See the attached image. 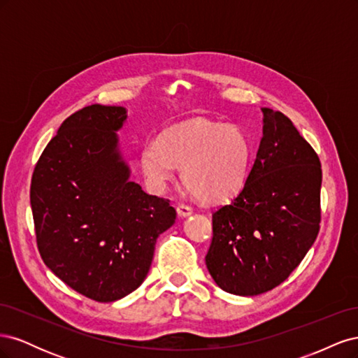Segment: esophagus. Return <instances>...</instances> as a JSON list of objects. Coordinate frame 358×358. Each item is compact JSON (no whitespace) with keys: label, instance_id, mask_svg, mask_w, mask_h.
I'll return each mask as SVG.
<instances>
[{"label":"esophagus","instance_id":"obj_1","mask_svg":"<svg viewBox=\"0 0 358 358\" xmlns=\"http://www.w3.org/2000/svg\"><path fill=\"white\" fill-rule=\"evenodd\" d=\"M176 212L180 218H187V216H189L192 213V208H189V206H187V204H179L176 208Z\"/></svg>","mask_w":358,"mask_h":358}]
</instances>
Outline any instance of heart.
<instances>
[{"mask_svg":"<svg viewBox=\"0 0 358 358\" xmlns=\"http://www.w3.org/2000/svg\"><path fill=\"white\" fill-rule=\"evenodd\" d=\"M254 148L236 125L196 119L170 128L142 150V170L152 189L164 191L182 169L185 187L201 201L220 203L245 185Z\"/></svg>","mask_w":358,"mask_h":358,"instance_id":"b5f03b06","label":"heart"}]
</instances>
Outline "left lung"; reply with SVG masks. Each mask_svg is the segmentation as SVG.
<instances>
[{
  "label": "left lung",
  "mask_w": 358,
  "mask_h": 358,
  "mask_svg": "<svg viewBox=\"0 0 358 358\" xmlns=\"http://www.w3.org/2000/svg\"><path fill=\"white\" fill-rule=\"evenodd\" d=\"M263 137L242 191L212 215L206 266L221 289L258 296L289 276L320 231L321 162L280 112L262 107Z\"/></svg>",
  "instance_id": "obj_1"
}]
</instances>
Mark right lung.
<instances>
[{
  "label": "right lung",
  "mask_w": 358,
  "mask_h": 358,
  "mask_svg": "<svg viewBox=\"0 0 358 358\" xmlns=\"http://www.w3.org/2000/svg\"><path fill=\"white\" fill-rule=\"evenodd\" d=\"M127 117L121 106L92 104L73 113L31 180L43 262L70 288L103 303L142 285L158 236L176 220L169 200L129 180L117 137Z\"/></svg>",
  "instance_id": "right-lung-1"
}]
</instances>
